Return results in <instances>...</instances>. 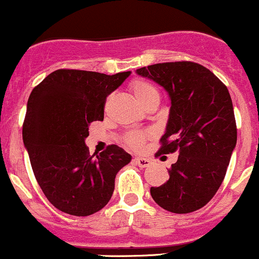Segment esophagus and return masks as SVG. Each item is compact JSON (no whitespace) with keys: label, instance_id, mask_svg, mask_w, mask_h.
I'll use <instances>...</instances> for the list:
<instances>
[{"label":"esophagus","instance_id":"34e87169","mask_svg":"<svg viewBox=\"0 0 259 259\" xmlns=\"http://www.w3.org/2000/svg\"><path fill=\"white\" fill-rule=\"evenodd\" d=\"M134 161L137 163V165L140 166V168H148V166H150V164L153 163L151 159L148 158H135Z\"/></svg>","mask_w":259,"mask_h":259}]
</instances>
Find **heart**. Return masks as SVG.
<instances>
[{"mask_svg":"<svg viewBox=\"0 0 259 259\" xmlns=\"http://www.w3.org/2000/svg\"><path fill=\"white\" fill-rule=\"evenodd\" d=\"M130 91L134 95L135 100L144 108L148 104L159 103V91L155 86L146 80L137 79L130 83ZM145 135L139 132H132L125 137V143L134 149H139L143 145Z\"/></svg>","mask_w":259,"mask_h":259,"instance_id":"b5f03b06","label":"heart"}]
</instances>
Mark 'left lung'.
<instances>
[{
  "label": "left lung",
  "mask_w": 259,
  "mask_h": 259,
  "mask_svg": "<svg viewBox=\"0 0 259 259\" xmlns=\"http://www.w3.org/2000/svg\"><path fill=\"white\" fill-rule=\"evenodd\" d=\"M168 93L170 110L159 154L178 151L169 179L150 194L171 213L200 209L221 187L237 144L233 104L227 86L207 67L190 61L137 70Z\"/></svg>",
  "instance_id": "1"
}]
</instances>
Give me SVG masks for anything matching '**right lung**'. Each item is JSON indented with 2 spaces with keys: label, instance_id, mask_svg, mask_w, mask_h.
<instances>
[{
  "label": "right lung",
  "instance_id": "add662e5",
  "mask_svg": "<svg viewBox=\"0 0 259 259\" xmlns=\"http://www.w3.org/2000/svg\"><path fill=\"white\" fill-rule=\"evenodd\" d=\"M130 74L56 70L28 98L23 145L44 194L64 213L86 217L103 209L117 171L132 160L117 145L90 155L85 144L89 125L104 120L106 96Z\"/></svg>",
  "mask_w": 259,
  "mask_h": 259
}]
</instances>
